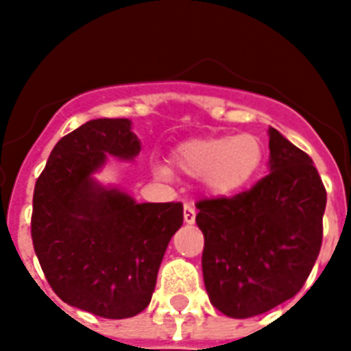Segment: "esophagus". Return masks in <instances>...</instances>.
Wrapping results in <instances>:
<instances>
[{"label":"esophagus","mask_w":351,"mask_h":351,"mask_svg":"<svg viewBox=\"0 0 351 351\" xmlns=\"http://www.w3.org/2000/svg\"><path fill=\"white\" fill-rule=\"evenodd\" d=\"M195 219H197V209L193 204H186L184 206V222L186 224H195Z\"/></svg>","instance_id":"1"}]
</instances>
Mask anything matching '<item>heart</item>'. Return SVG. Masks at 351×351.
<instances>
[{"label":"heart","mask_w":351,"mask_h":351,"mask_svg":"<svg viewBox=\"0 0 351 351\" xmlns=\"http://www.w3.org/2000/svg\"><path fill=\"white\" fill-rule=\"evenodd\" d=\"M175 164L189 176H202L215 195H233L244 189L262 164V143L253 134L189 140L175 151ZM162 178L169 176L164 165L154 167Z\"/></svg>","instance_id":"1"}]
</instances>
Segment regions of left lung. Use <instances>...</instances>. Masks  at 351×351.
I'll list each match as a JSON object with an SVG mask.
<instances>
[{
	"label": "left lung",
	"instance_id": "1",
	"mask_svg": "<svg viewBox=\"0 0 351 351\" xmlns=\"http://www.w3.org/2000/svg\"><path fill=\"white\" fill-rule=\"evenodd\" d=\"M269 175L250 191L197 204L211 304L233 319L266 313L304 286L322 244L326 189L313 160L269 127Z\"/></svg>",
	"mask_w": 351,
	"mask_h": 351
}]
</instances>
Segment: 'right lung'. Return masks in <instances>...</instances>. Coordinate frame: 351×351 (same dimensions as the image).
Listing matches in <instances>:
<instances>
[{
	"label": "right lung",
	"mask_w": 351,
	"mask_h": 351,
	"mask_svg": "<svg viewBox=\"0 0 351 351\" xmlns=\"http://www.w3.org/2000/svg\"><path fill=\"white\" fill-rule=\"evenodd\" d=\"M138 153L131 120H90L54 145L34 187L30 234L47 282L69 306L106 319L147 308L184 222L180 202L138 204L93 178L107 154L132 160Z\"/></svg>",
	"instance_id": "obj_1"
}]
</instances>
